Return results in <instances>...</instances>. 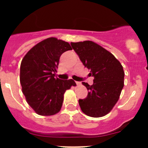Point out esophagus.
Returning a JSON list of instances; mask_svg holds the SVG:
<instances>
[{
	"label": "esophagus",
	"mask_w": 148,
	"mask_h": 148,
	"mask_svg": "<svg viewBox=\"0 0 148 148\" xmlns=\"http://www.w3.org/2000/svg\"><path fill=\"white\" fill-rule=\"evenodd\" d=\"M76 85H77V86H81V83L78 82V81H76Z\"/></svg>",
	"instance_id": "34e87169"
}]
</instances>
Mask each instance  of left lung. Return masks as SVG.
Masks as SVG:
<instances>
[{
	"instance_id": "left-lung-1",
	"label": "left lung",
	"mask_w": 148,
	"mask_h": 148,
	"mask_svg": "<svg viewBox=\"0 0 148 148\" xmlns=\"http://www.w3.org/2000/svg\"><path fill=\"white\" fill-rule=\"evenodd\" d=\"M71 45L94 77L92 86L82 83L88 93L87 97L79 100L81 111L93 118L104 116L118 101L124 87L123 66L111 53L95 42H71Z\"/></svg>"
}]
</instances>
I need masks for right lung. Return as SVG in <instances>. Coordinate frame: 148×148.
Segmentation results:
<instances>
[{"label": "right lung", "mask_w": 148, "mask_h": 148, "mask_svg": "<svg viewBox=\"0 0 148 148\" xmlns=\"http://www.w3.org/2000/svg\"><path fill=\"white\" fill-rule=\"evenodd\" d=\"M68 42L49 37L34 46L25 54L20 67L22 92L30 106L44 116L60 111L64 94L76 83L55 78L60 56L71 50Z\"/></svg>", "instance_id": "obj_1"}]
</instances>
